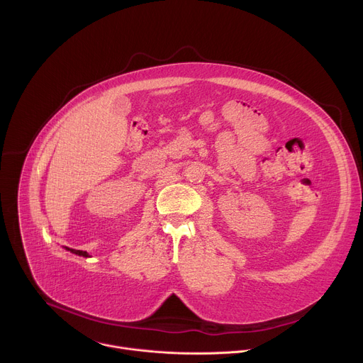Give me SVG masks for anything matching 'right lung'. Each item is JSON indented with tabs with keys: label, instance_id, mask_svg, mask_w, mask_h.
<instances>
[{
	"label": "right lung",
	"instance_id": "obj_1",
	"mask_svg": "<svg viewBox=\"0 0 363 363\" xmlns=\"http://www.w3.org/2000/svg\"><path fill=\"white\" fill-rule=\"evenodd\" d=\"M66 250H67V251H70V252H73V254L82 255V257H90V254H89L87 251H82V250H74V248H69V247H66Z\"/></svg>",
	"mask_w": 363,
	"mask_h": 363
}]
</instances>
